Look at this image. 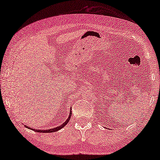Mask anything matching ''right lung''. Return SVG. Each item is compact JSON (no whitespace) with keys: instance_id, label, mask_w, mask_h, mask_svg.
<instances>
[{"instance_id":"obj_1","label":"right lung","mask_w":160,"mask_h":160,"mask_svg":"<svg viewBox=\"0 0 160 160\" xmlns=\"http://www.w3.org/2000/svg\"><path fill=\"white\" fill-rule=\"evenodd\" d=\"M71 114H72V112L71 111V112H70L68 119L66 120V121H65L62 124H61V125H60L59 127H57V128L49 129V130H36H36H34V129H33V130H32L35 131V132H57V131H58L59 130H60V129H62V128H64V127H65V125H66V124H68V122H69L70 119H71ZM25 127H26V128H27L31 129V130H32L31 128H29V127H28V126H26V125H25Z\"/></svg>"}]
</instances>
